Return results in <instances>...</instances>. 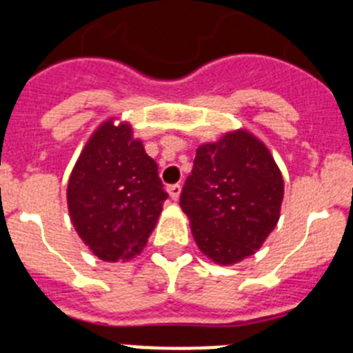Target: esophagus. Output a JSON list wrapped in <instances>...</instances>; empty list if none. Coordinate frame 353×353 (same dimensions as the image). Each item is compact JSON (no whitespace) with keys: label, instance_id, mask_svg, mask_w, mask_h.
Wrapping results in <instances>:
<instances>
[{"label":"esophagus","instance_id":"obj_1","mask_svg":"<svg viewBox=\"0 0 353 353\" xmlns=\"http://www.w3.org/2000/svg\"><path fill=\"white\" fill-rule=\"evenodd\" d=\"M168 192H170L171 199H179L180 192H182V185H180V183H173V185H168Z\"/></svg>","mask_w":353,"mask_h":353}]
</instances>
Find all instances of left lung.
<instances>
[{
    "instance_id": "1",
    "label": "left lung",
    "mask_w": 353,
    "mask_h": 353,
    "mask_svg": "<svg viewBox=\"0 0 353 353\" xmlns=\"http://www.w3.org/2000/svg\"><path fill=\"white\" fill-rule=\"evenodd\" d=\"M285 182L269 148L244 129L196 150L180 194L199 251L233 265L263 245L281 212Z\"/></svg>"
}]
</instances>
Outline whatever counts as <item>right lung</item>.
<instances>
[{"instance_id": "right-lung-1", "label": "right lung", "mask_w": 353, "mask_h": 353, "mask_svg": "<svg viewBox=\"0 0 353 353\" xmlns=\"http://www.w3.org/2000/svg\"><path fill=\"white\" fill-rule=\"evenodd\" d=\"M166 199L157 162L134 139L132 127L113 118L92 134L68 179V214L77 235L111 263L143 251Z\"/></svg>"}]
</instances>
